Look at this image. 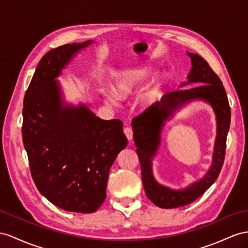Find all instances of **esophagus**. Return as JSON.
Masks as SVG:
<instances>
[{
	"mask_svg": "<svg viewBox=\"0 0 248 248\" xmlns=\"http://www.w3.org/2000/svg\"><path fill=\"white\" fill-rule=\"evenodd\" d=\"M124 132L126 138H128L129 140L131 141L133 139V130L131 128H129V126H126V128L124 129Z\"/></svg>",
	"mask_w": 248,
	"mask_h": 248,
	"instance_id": "1",
	"label": "esophagus"
}]
</instances>
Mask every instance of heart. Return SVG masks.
Instances as JSON below:
<instances>
[{"label":"heart","instance_id":"1","mask_svg":"<svg viewBox=\"0 0 248 248\" xmlns=\"http://www.w3.org/2000/svg\"><path fill=\"white\" fill-rule=\"evenodd\" d=\"M152 73L150 67H140L135 69H128L120 73L115 84L113 86L115 96L107 97L109 103H115L116 99L124 100L129 98L144 81H147ZM167 76L164 73L157 74L151 84L144 89L138 97V104L143 109L153 107L161 96L162 88L166 82Z\"/></svg>","mask_w":248,"mask_h":248}]
</instances>
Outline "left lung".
I'll use <instances>...</instances> for the list:
<instances>
[{"label":"left lung","instance_id":"8db88e82","mask_svg":"<svg viewBox=\"0 0 248 248\" xmlns=\"http://www.w3.org/2000/svg\"><path fill=\"white\" fill-rule=\"evenodd\" d=\"M192 62L187 80L179 90L164 94L160 101L132 120L136 153L141 166L145 195L161 208H175L189 204L217 180L224 162L226 137L231 125V108L223 84L207 62L200 55L186 52ZM188 85L195 87L182 89ZM202 100L212 107L216 116V139L212 164L207 174L198 182L181 190H175L158 183L153 174V159L161 144V133L167 121L186 104Z\"/></svg>","mask_w":248,"mask_h":248}]
</instances>
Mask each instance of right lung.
<instances>
[{"mask_svg": "<svg viewBox=\"0 0 248 248\" xmlns=\"http://www.w3.org/2000/svg\"><path fill=\"white\" fill-rule=\"evenodd\" d=\"M92 43L67 44L44 55L23 108V142L37 189L60 208L82 214L103 204L110 169L128 144L119 119L104 120L62 98L56 78Z\"/></svg>", "mask_w": 248, "mask_h": 248, "instance_id": "right-lung-1", "label": "right lung"}]
</instances>
